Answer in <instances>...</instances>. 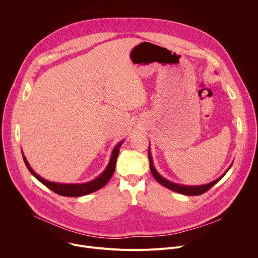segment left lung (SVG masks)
I'll return each mask as SVG.
<instances>
[{
    "label": "left lung",
    "mask_w": 258,
    "mask_h": 258,
    "mask_svg": "<svg viewBox=\"0 0 258 258\" xmlns=\"http://www.w3.org/2000/svg\"><path fill=\"white\" fill-rule=\"evenodd\" d=\"M148 156H149V161H150V170H151L154 178L160 183V185L164 186L165 188H167V189H169V190H171L173 192H176V193H179V194H182V195H188V196H198V195H201V194L205 193L211 187H213L218 180L222 179L224 177V175L228 172V170L232 167V164H231L230 167L227 169V171L224 174H222L218 178H216L215 180H213L211 182L205 183V185L187 186V185H180V183L172 182V181L164 178L162 175H160L158 173V171L156 170V168L154 167V164H153V159H152V155H151V152H150V147L148 148Z\"/></svg>",
    "instance_id": "8db88e82"
}]
</instances>
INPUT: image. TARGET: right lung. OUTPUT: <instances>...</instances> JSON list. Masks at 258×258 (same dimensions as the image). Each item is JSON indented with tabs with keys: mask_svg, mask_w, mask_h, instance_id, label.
<instances>
[{
	"mask_svg": "<svg viewBox=\"0 0 258 258\" xmlns=\"http://www.w3.org/2000/svg\"><path fill=\"white\" fill-rule=\"evenodd\" d=\"M123 141H121L120 143H118L111 153V157H110V160L106 166V168L104 169V171L96 178H94L93 180L87 181V182H80V183H63V182H56V181H50L45 179L44 177H42L41 175H39L38 173H35L34 170L30 167L26 157L24 156L23 152H22V157L24 160V163L26 165V167L28 168V170L30 171V173L36 178L39 179L43 185H45L47 188H49L50 190H52L53 192L57 193L58 195L61 196H65V197H81V196H85L88 194H91L93 192H96L98 190H100L101 188H103L106 183L109 181V179L111 178L114 170H115V165H116V160L119 154V149L120 146L122 145Z\"/></svg>",
	"mask_w": 258,
	"mask_h": 258,
	"instance_id": "1",
	"label": "right lung"
}]
</instances>
